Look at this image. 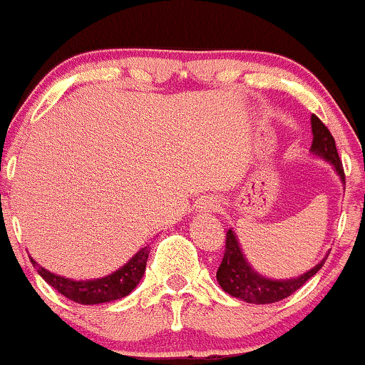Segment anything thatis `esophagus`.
<instances>
[{"label":"esophagus","mask_w":365,"mask_h":365,"mask_svg":"<svg viewBox=\"0 0 365 365\" xmlns=\"http://www.w3.org/2000/svg\"><path fill=\"white\" fill-rule=\"evenodd\" d=\"M200 208H202L203 212H215L217 208H219V203H217L215 198H203L202 202H200Z\"/></svg>","instance_id":"1"}]
</instances>
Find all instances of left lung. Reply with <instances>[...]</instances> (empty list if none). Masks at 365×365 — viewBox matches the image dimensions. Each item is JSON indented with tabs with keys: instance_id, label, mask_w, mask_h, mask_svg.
<instances>
[{
	"instance_id": "obj_1",
	"label": "left lung",
	"mask_w": 365,
	"mask_h": 365,
	"mask_svg": "<svg viewBox=\"0 0 365 365\" xmlns=\"http://www.w3.org/2000/svg\"><path fill=\"white\" fill-rule=\"evenodd\" d=\"M310 122H312L314 134L310 151L329 162L336 170L339 179L345 182V172H343L341 160H339L336 145H334V138L331 136L329 129L322 124V120L317 115L310 117ZM324 262L326 259H322L310 271L293 277V279H269V277L253 271L252 265L247 262V257L243 255V250L237 243L236 235L232 232V229H227L226 250H224L222 262L217 269V281L224 292L247 302V304H276V302L284 300L297 289H300L310 277L321 271Z\"/></svg>"
}]
</instances>
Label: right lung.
Masks as SVG:
<instances>
[{
  "instance_id": "1",
  "label": "right lung",
  "mask_w": 365,
  "mask_h": 365,
  "mask_svg": "<svg viewBox=\"0 0 365 365\" xmlns=\"http://www.w3.org/2000/svg\"><path fill=\"white\" fill-rule=\"evenodd\" d=\"M150 248H141L136 255L130 259L128 264L122 265L115 272L108 274V276L100 277V279H89V281H73L68 277L56 276L50 271L31 259L32 265L38 269L39 276L43 277L51 288L63 294L68 300L76 302V304L83 305H96L105 304V302L120 300V298L128 297L134 288L141 281L143 274L146 269V260H148Z\"/></svg>"
}]
</instances>
